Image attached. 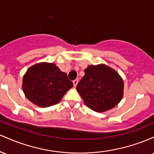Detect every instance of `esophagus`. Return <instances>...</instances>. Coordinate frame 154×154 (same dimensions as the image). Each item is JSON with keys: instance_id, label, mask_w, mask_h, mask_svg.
Segmentation results:
<instances>
[{"instance_id": "1", "label": "esophagus", "mask_w": 154, "mask_h": 154, "mask_svg": "<svg viewBox=\"0 0 154 154\" xmlns=\"http://www.w3.org/2000/svg\"><path fill=\"white\" fill-rule=\"evenodd\" d=\"M77 83H78V80H77V79H75V80L73 81V84H74V86H75V87L77 86Z\"/></svg>"}]
</instances>
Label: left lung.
Returning a JSON list of instances; mask_svg holds the SVG:
<instances>
[{"instance_id": "1", "label": "left lung", "mask_w": 154, "mask_h": 154, "mask_svg": "<svg viewBox=\"0 0 154 154\" xmlns=\"http://www.w3.org/2000/svg\"><path fill=\"white\" fill-rule=\"evenodd\" d=\"M85 103L92 110L103 112L116 106L123 97V79L105 64L88 66L77 85Z\"/></svg>"}]
</instances>
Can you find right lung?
Here are the masks:
<instances>
[{"instance_id": "add662e5", "label": "right lung", "mask_w": 154, "mask_h": 154, "mask_svg": "<svg viewBox=\"0 0 154 154\" xmlns=\"http://www.w3.org/2000/svg\"><path fill=\"white\" fill-rule=\"evenodd\" d=\"M72 87L66 74L52 63H39L29 67L22 81L25 96L40 107L58 103Z\"/></svg>"}]
</instances>
